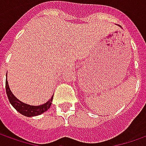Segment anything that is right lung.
I'll list each match as a JSON object with an SVG mask.
<instances>
[{
  "mask_svg": "<svg viewBox=\"0 0 146 146\" xmlns=\"http://www.w3.org/2000/svg\"><path fill=\"white\" fill-rule=\"evenodd\" d=\"M5 89L8 98L12 106L17 110L19 113H21V114L27 116V117H34V116L40 115L41 113H44L45 111H47L52 105L53 97H52L51 99H49L46 103L42 104L40 106H31L21 102L12 93L7 80L5 83Z\"/></svg>",
  "mask_w": 146,
  "mask_h": 146,
  "instance_id": "obj_1",
  "label": "right lung"
}]
</instances>
